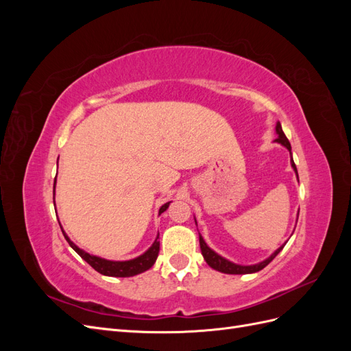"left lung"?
Masks as SVG:
<instances>
[{
  "label": "left lung",
  "mask_w": 351,
  "mask_h": 351,
  "mask_svg": "<svg viewBox=\"0 0 351 351\" xmlns=\"http://www.w3.org/2000/svg\"><path fill=\"white\" fill-rule=\"evenodd\" d=\"M275 132H277V134H278V137H277V139H275V142L282 145V146H285L287 149L290 151V155H291V145H290L289 139H287V137H285L280 121L277 123V125H275ZM291 167H293L294 173H295V176H297V168H295V164H294V161H293V156H291ZM297 178H299V176H297ZM199 243H200L202 254H204V259L206 261V263L209 265L210 268H214L215 271H219V272L234 274V275H236V274H253V272H258V271L263 269L275 256H277V254H278V253L282 250V247L285 246V243H284L282 246L278 247L277 250H275L269 258H267V259L259 262V263H254V265H237V263H234V262H230L228 259L219 256L218 253H215L214 250H212V249L208 246V244H206L205 240H204V237H202L200 234H199Z\"/></svg>",
  "instance_id": "1"
}]
</instances>
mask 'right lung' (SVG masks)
Returning a JSON list of instances; mask_svg holds the SVG:
<instances>
[{
  "label": "right lung",
  "instance_id": "obj_1",
  "mask_svg": "<svg viewBox=\"0 0 351 351\" xmlns=\"http://www.w3.org/2000/svg\"><path fill=\"white\" fill-rule=\"evenodd\" d=\"M54 192H56V184H54ZM168 206H169V202H167L165 205L161 206V209H159V214H162L164 210H167ZM61 231H62V234H64L66 240L69 241L71 249L76 252L83 261H86L95 271H98L102 275H107V277H123L124 278V277H133V275L142 274L149 268H152V265L155 263V261L158 258V253H159V234H158L152 246L147 249L143 254H141V256H137L130 261H108V259H104L99 256H93V254H89L88 252L82 250L69 239V236L66 234L64 230H62V227H61Z\"/></svg>",
  "mask_w": 351,
  "mask_h": 351
}]
</instances>
